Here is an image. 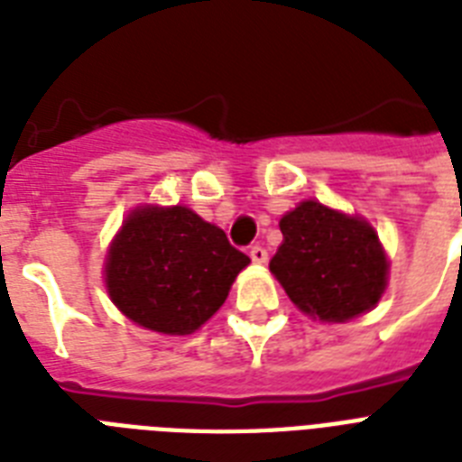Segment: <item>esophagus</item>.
Instances as JSON below:
<instances>
[{
    "label": "esophagus",
    "mask_w": 462,
    "mask_h": 462,
    "mask_svg": "<svg viewBox=\"0 0 462 462\" xmlns=\"http://www.w3.org/2000/svg\"><path fill=\"white\" fill-rule=\"evenodd\" d=\"M249 256H252L254 263H266L268 261V252L261 245L252 246V249H249Z\"/></svg>",
    "instance_id": "obj_1"
}]
</instances>
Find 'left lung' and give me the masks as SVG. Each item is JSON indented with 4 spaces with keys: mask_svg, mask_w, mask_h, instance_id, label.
<instances>
[{
    "mask_svg": "<svg viewBox=\"0 0 462 462\" xmlns=\"http://www.w3.org/2000/svg\"><path fill=\"white\" fill-rule=\"evenodd\" d=\"M281 232L271 273L304 314L347 321L379 302L388 261L365 220L304 201L282 216Z\"/></svg>",
    "mask_w": 462,
    "mask_h": 462,
    "instance_id": "obj_1",
    "label": "left lung"
}]
</instances>
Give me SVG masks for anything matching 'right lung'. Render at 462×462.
Wrapping results in <instances>:
<instances>
[{
  "label": "right lung",
  "mask_w": 462,
  "mask_h": 462,
  "mask_svg": "<svg viewBox=\"0 0 462 462\" xmlns=\"http://www.w3.org/2000/svg\"><path fill=\"white\" fill-rule=\"evenodd\" d=\"M249 256L184 206L139 208L112 242L105 282L112 302L143 328L187 336L227 300Z\"/></svg>",
  "instance_id": "obj_1"
}]
</instances>
